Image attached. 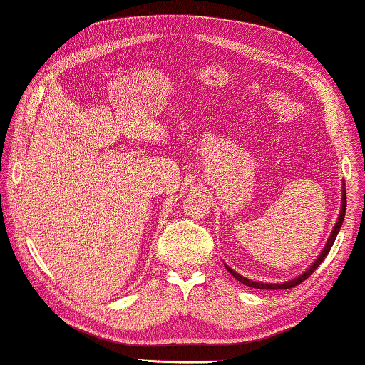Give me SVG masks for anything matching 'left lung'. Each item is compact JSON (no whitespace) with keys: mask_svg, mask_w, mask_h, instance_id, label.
I'll return each mask as SVG.
<instances>
[{"mask_svg":"<svg viewBox=\"0 0 365 365\" xmlns=\"http://www.w3.org/2000/svg\"><path fill=\"white\" fill-rule=\"evenodd\" d=\"M344 215H346V189L342 187V204H341V212H339V217H337L336 225L332 227L331 237H329V239H327L326 245H324V248H323V252L319 253V257L316 258L313 265H311V267L308 268V270H306L303 274H299V277H297V278L288 279V282H284V283H262V282H252V279H248V278H245V277H242V274H239L237 272L232 270L230 267H227V265H225V268H227V270H229L232 274H234V277H235L237 279H239L240 283H244V284H247V287H252V288H258V289H288V288L298 287V284H299L301 282H304V279L308 278L309 274L313 273V272L316 270V268H318V267L321 265V262H323L324 258H326L327 253H329L331 247H332V244H334V240H336V237H337V232H339L341 225H342V222H344Z\"/></svg>","mask_w":365,"mask_h":365,"instance_id":"8db88e82","label":"left lung"}]
</instances>
